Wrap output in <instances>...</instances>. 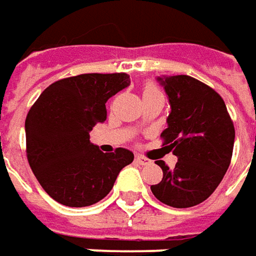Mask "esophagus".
I'll list each match as a JSON object with an SVG mask.
<instances>
[{
  "instance_id": "esophagus-1",
  "label": "esophagus",
  "mask_w": 256,
  "mask_h": 256,
  "mask_svg": "<svg viewBox=\"0 0 256 256\" xmlns=\"http://www.w3.org/2000/svg\"><path fill=\"white\" fill-rule=\"evenodd\" d=\"M136 162L141 164V165H150L151 160H148L146 156H142V155H136Z\"/></svg>"
}]
</instances>
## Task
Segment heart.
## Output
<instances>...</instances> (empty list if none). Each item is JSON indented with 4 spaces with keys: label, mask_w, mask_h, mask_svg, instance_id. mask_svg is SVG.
I'll return each mask as SVG.
<instances>
[{
    "label": "heart",
    "mask_w": 256,
    "mask_h": 256,
    "mask_svg": "<svg viewBox=\"0 0 256 256\" xmlns=\"http://www.w3.org/2000/svg\"><path fill=\"white\" fill-rule=\"evenodd\" d=\"M148 92H161L160 90H158V86L154 84H146L144 86V94H148Z\"/></svg>",
    "instance_id": "b5f03b06"
}]
</instances>
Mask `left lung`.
<instances>
[{
	"instance_id": "obj_1",
	"label": "left lung",
	"mask_w": 256,
	"mask_h": 256,
	"mask_svg": "<svg viewBox=\"0 0 256 256\" xmlns=\"http://www.w3.org/2000/svg\"><path fill=\"white\" fill-rule=\"evenodd\" d=\"M171 112L164 144L178 156L175 168L164 161L162 181L151 185L156 200L174 208L204 202L222 181L232 158L235 128L221 95L188 75L158 76Z\"/></svg>"
}]
</instances>
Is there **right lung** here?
Wrapping results in <instances>:
<instances>
[{"instance_id":"right-lung-1","label":"right lung","mask_w":256,"mask_h":256,"mask_svg":"<svg viewBox=\"0 0 256 256\" xmlns=\"http://www.w3.org/2000/svg\"><path fill=\"white\" fill-rule=\"evenodd\" d=\"M130 75L81 74L51 84L25 120L26 158L44 191L66 206H88L105 198L124 166L125 148L104 154L90 132L106 120V101L130 85Z\"/></svg>"}]
</instances>
